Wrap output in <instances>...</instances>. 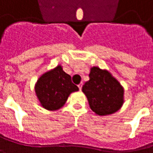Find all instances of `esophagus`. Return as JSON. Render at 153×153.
I'll return each instance as SVG.
<instances>
[{"instance_id": "obj_1", "label": "esophagus", "mask_w": 153, "mask_h": 153, "mask_svg": "<svg viewBox=\"0 0 153 153\" xmlns=\"http://www.w3.org/2000/svg\"><path fill=\"white\" fill-rule=\"evenodd\" d=\"M82 82H81V83H79V84H78V88H79V90H80V91L82 90Z\"/></svg>"}]
</instances>
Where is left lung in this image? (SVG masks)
Masks as SVG:
<instances>
[{
  "label": "left lung",
  "instance_id": "8db88e82",
  "mask_svg": "<svg viewBox=\"0 0 153 153\" xmlns=\"http://www.w3.org/2000/svg\"><path fill=\"white\" fill-rule=\"evenodd\" d=\"M82 86L91 109L98 116L113 114L124 104V88L106 70L92 67Z\"/></svg>",
  "mask_w": 153,
  "mask_h": 153
}]
</instances>
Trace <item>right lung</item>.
<instances>
[{
	"label": "right lung",
	"mask_w": 153,
	"mask_h": 153,
	"mask_svg": "<svg viewBox=\"0 0 153 153\" xmlns=\"http://www.w3.org/2000/svg\"><path fill=\"white\" fill-rule=\"evenodd\" d=\"M79 89L71 82V76L61 65L42 75L35 85V91L41 105L48 111H56L66 103L71 93Z\"/></svg>",
	"instance_id": "obj_1"
}]
</instances>
